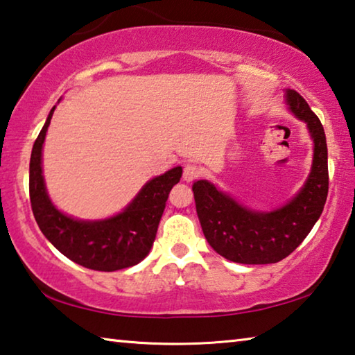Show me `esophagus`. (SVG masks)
<instances>
[{
    "mask_svg": "<svg viewBox=\"0 0 355 355\" xmlns=\"http://www.w3.org/2000/svg\"><path fill=\"white\" fill-rule=\"evenodd\" d=\"M199 177H200L199 166H196L192 163L184 166V169H183V180H184V182H192V180H196Z\"/></svg>",
    "mask_w": 355,
    "mask_h": 355,
    "instance_id": "34e87169",
    "label": "esophagus"
}]
</instances>
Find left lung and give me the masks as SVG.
Segmentation results:
<instances>
[{"mask_svg":"<svg viewBox=\"0 0 355 355\" xmlns=\"http://www.w3.org/2000/svg\"><path fill=\"white\" fill-rule=\"evenodd\" d=\"M284 92L288 111L305 122L313 141L311 169L297 194L272 211H257L208 180H197L192 184L203 235L219 255L230 261L269 264L284 260L309 235L327 199V144L322 125L296 91L284 89Z\"/></svg>","mask_w":355,"mask_h":355,"instance_id":"1","label":"left lung"}]
</instances>
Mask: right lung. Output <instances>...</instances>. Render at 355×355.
I'll list each match as a JSON object with an SVG mask.
<instances>
[{
    "label": "right lung",
    "instance_id": "obj_1",
    "mask_svg": "<svg viewBox=\"0 0 355 355\" xmlns=\"http://www.w3.org/2000/svg\"><path fill=\"white\" fill-rule=\"evenodd\" d=\"M55 110L56 106H53L48 114L29 161V197L35 222L62 255L84 268L112 272L135 266L152 249L167 197L173 184L182 178L183 169L177 166L148 180L135 199L111 218L97 220L71 218L51 202L42 169V150Z\"/></svg>",
    "mask_w": 355,
    "mask_h": 355
}]
</instances>
